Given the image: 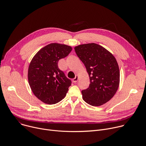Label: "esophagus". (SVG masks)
Masks as SVG:
<instances>
[{
    "mask_svg": "<svg viewBox=\"0 0 146 146\" xmlns=\"http://www.w3.org/2000/svg\"><path fill=\"white\" fill-rule=\"evenodd\" d=\"M78 76H76V77L73 79V82L74 83H76V82L78 81Z\"/></svg>",
    "mask_w": 146,
    "mask_h": 146,
    "instance_id": "obj_1",
    "label": "esophagus"
}]
</instances>
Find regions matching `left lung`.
I'll return each instance as SVG.
<instances>
[{
  "label": "left lung",
  "mask_w": 146,
  "mask_h": 146,
  "mask_svg": "<svg viewBox=\"0 0 146 146\" xmlns=\"http://www.w3.org/2000/svg\"><path fill=\"white\" fill-rule=\"evenodd\" d=\"M76 55L84 63L90 84L82 91L84 101L92 106H100L115 95L119 84L118 64L113 55L98 44H83L74 48Z\"/></svg>",
  "instance_id": "left-lung-1"
}]
</instances>
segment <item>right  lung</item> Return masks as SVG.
I'll list each match as a JSON object with an SVG mask.
<instances>
[{
	"mask_svg": "<svg viewBox=\"0 0 146 146\" xmlns=\"http://www.w3.org/2000/svg\"><path fill=\"white\" fill-rule=\"evenodd\" d=\"M71 46L53 43L39 50L29 68L28 78L34 94L43 102L55 104L64 98L72 81L58 68V61L67 56Z\"/></svg>",
	"mask_w": 146,
	"mask_h": 146,
	"instance_id": "add662e5",
	"label": "right lung"
}]
</instances>
